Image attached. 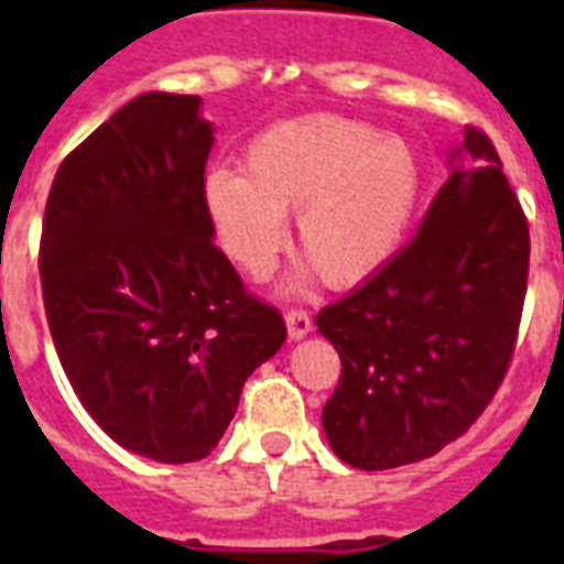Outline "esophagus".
<instances>
[{"label": "esophagus", "instance_id": "esophagus-1", "mask_svg": "<svg viewBox=\"0 0 564 564\" xmlns=\"http://www.w3.org/2000/svg\"><path fill=\"white\" fill-rule=\"evenodd\" d=\"M286 330H290V339H304V336L313 330V318L304 307H290L286 310Z\"/></svg>", "mask_w": 564, "mask_h": 564}]
</instances>
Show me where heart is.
I'll return each instance as SVG.
<instances>
[{"label":"heart","mask_w":564,"mask_h":564,"mask_svg":"<svg viewBox=\"0 0 564 564\" xmlns=\"http://www.w3.org/2000/svg\"><path fill=\"white\" fill-rule=\"evenodd\" d=\"M424 198V166L401 137L336 113L286 119L248 143L246 170L216 166L202 202L221 251L265 278L286 248V213L299 210V246L318 278L348 290L375 278Z\"/></svg>","instance_id":"heart-1"}]
</instances>
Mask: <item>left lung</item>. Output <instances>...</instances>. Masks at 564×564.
<instances>
[{"label":"left lung","mask_w":564,"mask_h":564,"mask_svg":"<svg viewBox=\"0 0 564 564\" xmlns=\"http://www.w3.org/2000/svg\"><path fill=\"white\" fill-rule=\"evenodd\" d=\"M465 166L389 263L316 316L343 375L322 410L360 471L421 463L480 419L516 354L530 225L498 149L465 126Z\"/></svg>","instance_id":"1"}]
</instances>
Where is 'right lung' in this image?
<instances>
[{
  "instance_id": "add662e5",
  "label": "right lung",
  "mask_w": 564,
  "mask_h": 564,
  "mask_svg": "<svg viewBox=\"0 0 564 564\" xmlns=\"http://www.w3.org/2000/svg\"><path fill=\"white\" fill-rule=\"evenodd\" d=\"M198 96L143 93L57 166L40 234L48 330L78 401L128 451L195 463L286 339L246 290L202 202L213 128Z\"/></svg>"
}]
</instances>
